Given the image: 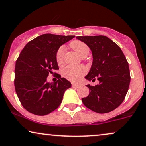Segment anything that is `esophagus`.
<instances>
[{
  "label": "esophagus",
  "mask_w": 146,
  "mask_h": 146,
  "mask_svg": "<svg viewBox=\"0 0 146 146\" xmlns=\"http://www.w3.org/2000/svg\"><path fill=\"white\" fill-rule=\"evenodd\" d=\"M80 86H81L80 84H74V83H73V84H72V87H73V88H78Z\"/></svg>",
  "instance_id": "obj_1"
}]
</instances>
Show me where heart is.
Returning a JSON list of instances; mask_svg holds the SVG:
<instances>
[{
  "instance_id": "b5f03b06",
  "label": "heart",
  "mask_w": 146,
  "mask_h": 146,
  "mask_svg": "<svg viewBox=\"0 0 146 146\" xmlns=\"http://www.w3.org/2000/svg\"><path fill=\"white\" fill-rule=\"evenodd\" d=\"M70 46L81 56H87L90 53V48L86 43L80 40H74L70 44ZM64 47L60 46L57 50L56 53V60L59 65L64 62ZM87 69L84 66H67L63 69L62 73L64 77L71 82H77L86 73Z\"/></svg>"
}]
</instances>
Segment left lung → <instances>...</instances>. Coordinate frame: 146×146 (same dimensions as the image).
I'll use <instances>...</instances> for the list:
<instances>
[{
    "label": "left lung",
    "instance_id": "obj_1",
    "mask_svg": "<svg viewBox=\"0 0 146 146\" xmlns=\"http://www.w3.org/2000/svg\"><path fill=\"white\" fill-rule=\"evenodd\" d=\"M91 50L93 62L88 80L99 84L87 85L90 89L88 96L82 102L87 108L97 113L114 110L124 100L129 87L131 77L128 62L121 48L104 36H77Z\"/></svg>",
    "mask_w": 146,
    "mask_h": 146
}]
</instances>
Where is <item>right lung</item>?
Segmentation results:
<instances>
[{"label": "right lung", "mask_w": 146, "mask_h": 146, "mask_svg": "<svg viewBox=\"0 0 146 146\" xmlns=\"http://www.w3.org/2000/svg\"><path fill=\"white\" fill-rule=\"evenodd\" d=\"M75 36L42 34L29 42L22 50L15 63V88L25 110L44 116L56 110L64 92L71 84L57 74L56 82H47L50 73L58 69L56 53L62 44Z\"/></svg>", "instance_id": "right-lung-1"}]
</instances>
